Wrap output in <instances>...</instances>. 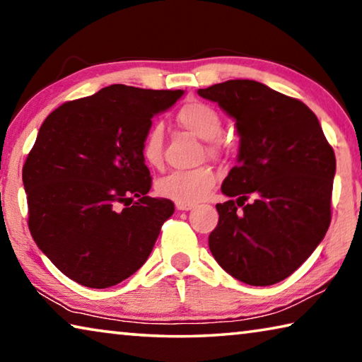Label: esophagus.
Masks as SVG:
<instances>
[{"instance_id": "esophagus-1", "label": "esophagus", "mask_w": 362, "mask_h": 362, "mask_svg": "<svg viewBox=\"0 0 362 362\" xmlns=\"http://www.w3.org/2000/svg\"><path fill=\"white\" fill-rule=\"evenodd\" d=\"M175 207H177V211H192L193 204H179V203H177Z\"/></svg>"}]
</instances>
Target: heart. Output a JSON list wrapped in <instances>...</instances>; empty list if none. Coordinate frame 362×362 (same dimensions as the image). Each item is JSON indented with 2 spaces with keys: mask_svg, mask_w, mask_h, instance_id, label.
Listing matches in <instances>:
<instances>
[{
  "mask_svg": "<svg viewBox=\"0 0 362 362\" xmlns=\"http://www.w3.org/2000/svg\"><path fill=\"white\" fill-rule=\"evenodd\" d=\"M179 124L199 139L207 140L206 151L218 156L223 144L217 136L222 131V118L214 107L204 102L192 100L182 105L177 113ZM142 158L150 168H161L164 158V129L161 124H153L145 134L142 142ZM217 182L212 168L203 166L189 170H175L158 180L156 189L163 198L173 199L179 204H194L203 201Z\"/></svg>",
  "mask_w": 362,
  "mask_h": 362,
  "instance_id": "obj_1",
  "label": "heart"
}]
</instances>
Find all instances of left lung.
<instances>
[{"label": "left lung", "mask_w": 362, "mask_h": 362, "mask_svg": "<svg viewBox=\"0 0 362 362\" xmlns=\"http://www.w3.org/2000/svg\"><path fill=\"white\" fill-rule=\"evenodd\" d=\"M236 121L238 166L222 183L209 235L214 259L233 278L272 286L313 254L330 225L335 155L303 102L252 79L199 89Z\"/></svg>", "instance_id": "1"}]
</instances>
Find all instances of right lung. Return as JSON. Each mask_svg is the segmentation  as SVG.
I'll return each instance as SVG.
<instances>
[{
  "instance_id": "1",
  "label": "right lung",
  "mask_w": 362,
  "mask_h": 362,
  "mask_svg": "<svg viewBox=\"0 0 362 362\" xmlns=\"http://www.w3.org/2000/svg\"><path fill=\"white\" fill-rule=\"evenodd\" d=\"M183 95L113 84L47 116L23 164L28 228L65 276L105 289L148 259L174 203L151 198L142 142Z\"/></svg>"
}]
</instances>
